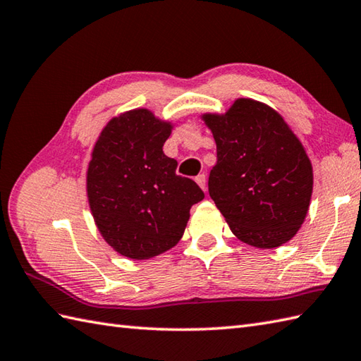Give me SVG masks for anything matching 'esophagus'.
<instances>
[{"label": "esophagus", "instance_id": "esophagus-1", "mask_svg": "<svg viewBox=\"0 0 361 361\" xmlns=\"http://www.w3.org/2000/svg\"><path fill=\"white\" fill-rule=\"evenodd\" d=\"M196 182H197V185H199V187H201L204 191H207V178H205V174H204V173L197 176V178H196Z\"/></svg>", "mask_w": 361, "mask_h": 361}]
</instances>
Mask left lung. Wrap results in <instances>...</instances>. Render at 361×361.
Here are the masks:
<instances>
[{"label":"left lung","instance_id":"obj_1","mask_svg":"<svg viewBox=\"0 0 361 361\" xmlns=\"http://www.w3.org/2000/svg\"><path fill=\"white\" fill-rule=\"evenodd\" d=\"M218 162L208 193L233 235L252 247L289 243L306 219L314 171L302 143L281 114L253 99H238L227 113L202 114Z\"/></svg>","mask_w":361,"mask_h":361}]
</instances>
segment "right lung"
Listing matches in <instances>:
<instances>
[{"instance_id":"add662e5","label":"right lung","mask_w":361,"mask_h":361,"mask_svg":"<svg viewBox=\"0 0 361 361\" xmlns=\"http://www.w3.org/2000/svg\"><path fill=\"white\" fill-rule=\"evenodd\" d=\"M173 123L137 108L113 117L95 142L86 173L87 202L103 239L130 259H149L180 241L191 205L204 199L195 180L176 174L164 154Z\"/></svg>"}]
</instances>
